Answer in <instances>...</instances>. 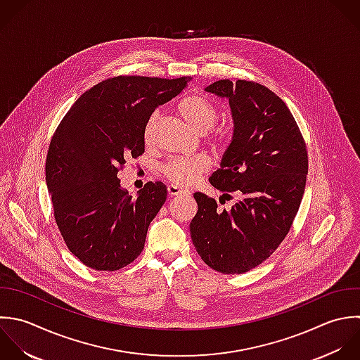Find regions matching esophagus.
<instances>
[{"label": "esophagus", "instance_id": "obj_1", "mask_svg": "<svg viewBox=\"0 0 360 360\" xmlns=\"http://www.w3.org/2000/svg\"><path fill=\"white\" fill-rule=\"evenodd\" d=\"M168 193L171 196H179V195H188V191L176 186V185H169L168 186Z\"/></svg>", "mask_w": 360, "mask_h": 360}]
</instances>
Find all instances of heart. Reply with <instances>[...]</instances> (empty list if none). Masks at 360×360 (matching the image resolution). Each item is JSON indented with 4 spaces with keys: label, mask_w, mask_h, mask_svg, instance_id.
<instances>
[{
    "label": "heart",
    "mask_w": 360,
    "mask_h": 360,
    "mask_svg": "<svg viewBox=\"0 0 360 360\" xmlns=\"http://www.w3.org/2000/svg\"><path fill=\"white\" fill-rule=\"evenodd\" d=\"M178 110L189 126L199 134H207L210 144L219 147L227 140V131L214 129L219 120V110L207 98L202 95H188L178 103ZM160 115L153 113L144 127V140L151 143L154 139L155 124ZM210 168V158L206 155L176 157L162 165V174L176 185L189 186L195 184L203 172Z\"/></svg>",
    "instance_id": "obj_1"
}]
</instances>
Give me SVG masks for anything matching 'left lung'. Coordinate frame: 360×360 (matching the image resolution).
I'll list each match as a JSON object with an SVG mask.
<instances>
[{
    "mask_svg": "<svg viewBox=\"0 0 360 360\" xmlns=\"http://www.w3.org/2000/svg\"><path fill=\"white\" fill-rule=\"evenodd\" d=\"M205 89L227 98L234 119L233 140L209 181L240 200L220 210L196 192L191 237L212 269L245 274L275 252L293 224L309 172L306 141L286 103L265 85L220 79Z\"/></svg>",
    "mask_w": 360,
    "mask_h": 360,
    "instance_id": "obj_1",
    "label": "left lung"
}]
</instances>
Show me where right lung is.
Listing matches in <instances>:
<instances>
[{
    "mask_svg": "<svg viewBox=\"0 0 360 360\" xmlns=\"http://www.w3.org/2000/svg\"><path fill=\"white\" fill-rule=\"evenodd\" d=\"M189 77L119 75L85 91L57 126L46 158V184L63 240L85 266L113 272L143 251L150 223L167 199L162 182L131 198L117 172L144 153L151 113L176 96Z\"/></svg>",
    "mask_w": 360,
    "mask_h": 360,
    "instance_id": "add662e5",
    "label": "right lung"
}]
</instances>
